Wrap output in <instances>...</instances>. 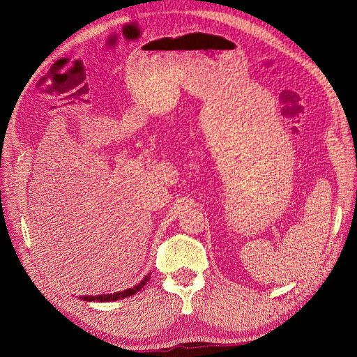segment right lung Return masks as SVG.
<instances>
[{
	"label": "right lung",
	"instance_id": "obj_1",
	"mask_svg": "<svg viewBox=\"0 0 357 357\" xmlns=\"http://www.w3.org/2000/svg\"><path fill=\"white\" fill-rule=\"evenodd\" d=\"M150 280V274H147L142 282H139L138 284L129 287L126 290H122V291H114V294H105V295H84V296H79L80 299L86 301V302H110V301H119V299H125L128 296H132L135 295L137 291L142 290L144 287V284Z\"/></svg>",
	"mask_w": 357,
	"mask_h": 357
}]
</instances>
